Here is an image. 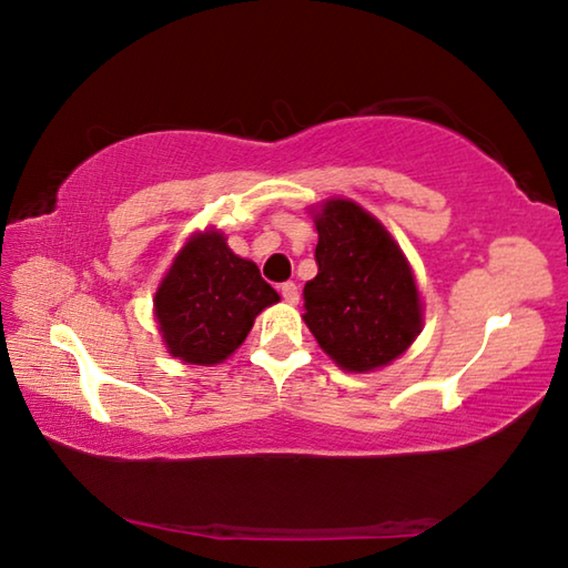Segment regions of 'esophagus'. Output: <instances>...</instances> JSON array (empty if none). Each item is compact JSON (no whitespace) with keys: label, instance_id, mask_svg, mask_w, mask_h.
Listing matches in <instances>:
<instances>
[{"label":"esophagus","instance_id":"esophagus-1","mask_svg":"<svg viewBox=\"0 0 568 568\" xmlns=\"http://www.w3.org/2000/svg\"><path fill=\"white\" fill-rule=\"evenodd\" d=\"M281 295H283L285 303L295 305V303H298V285H295V283H283L281 285Z\"/></svg>","mask_w":568,"mask_h":568}]
</instances>
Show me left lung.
<instances>
[{"label": "left lung", "instance_id": "obj_1", "mask_svg": "<svg viewBox=\"0 0 568 568\" xmlns=\"http://www.w3.org/2000/svg\"><path fill=\"white\" fill-rule=\"evenodd\" d=\"M318 275L303 287V321L344 372L392 364L422 331L412 267L384 224L351 200L316 214Z\"/></svg>", "mask_w": 568, "mask_h": 568}]
</instances>
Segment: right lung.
Listing matches in <instances>:
<instances>
[{
    "mask_svg": "<svg viewBox=\"0 0 568 568\" xmlns=\"http://www.w3.org/2000/svg\"><path fill=\"white\" fill-rule=\"evenodd\" d=\"M281 301L252 260L237 257L222 232H196L161 281L154 311L171 356L212 366L235 354L267 305Z\"/></svg>",
    "mask_w": 568,
    "mask_h": 568,
    "instance_id": "1",
    "label": "right lung"
}]
</instances>
